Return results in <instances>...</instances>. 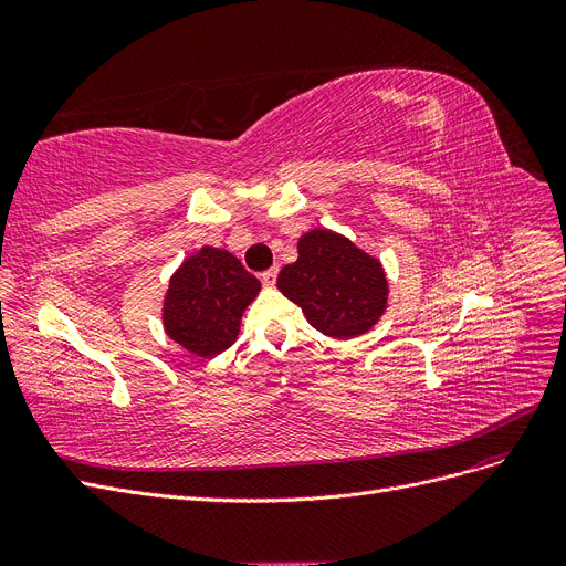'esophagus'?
<instances>
[{
	"instance_id": "34e87169",
	"label": "esophagus",
	"mask_w": 566,
	"mask_h": 566,
	"mask_svg": "<svg viewBox=\"0 0 566 566\" xmlns=\"http://www.w3.org/2000/svg\"><path fill=\"white\" fill-rule=\"evenodd\" d=\"M262 285L264 287H273V285H276V279H279V271L276 269H269V271H264L262 273Z\"/></svg>"
}]
</instances>
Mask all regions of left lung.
Returning <instances> with one entry per match:
<instances>
[{"mask_svg":"<svg viewBox=\"0 0 566 566\" xmlns=\"http://www.w3.org/2000/svg\"><path fill=\"white\" fill-rule=\"evenodd\" d=\"M297 262L279 273V290L316 331L349 339L368 333L387 310V279L375 256L345 235L314 229L297 243Z\"/></svg>","mask_w":566,"mask_h":566,"instance_id":"left-lung-1","label":"left lung"}]
</instances>
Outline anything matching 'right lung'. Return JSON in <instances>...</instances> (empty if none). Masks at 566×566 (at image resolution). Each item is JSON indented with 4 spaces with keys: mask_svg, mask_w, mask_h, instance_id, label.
I'll use <instances>...</instances> for the list:
<instances>
[{
    "mask_svg": "<svg viewBox=\"0 0 566 566\" xmlns=\"http://www.w3.org/2000/svg\"><path fill=\"white\" fill-rule=\"evenodd\" d=\"M260 287L238 256L210 245L202 248L169 279L165 331L198 356L221 354L235 342L245 306Z\"/></svg>",
    "mask_w": 566,
    "mask_h": 566,
    "instance_id": "obj_1",
    "label": "right lung"
}]
</instances>
